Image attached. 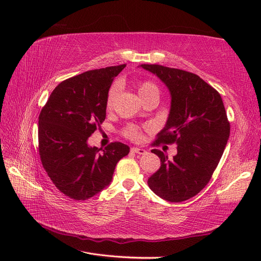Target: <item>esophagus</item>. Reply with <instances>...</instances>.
I'll use <instances>...</instances> for the list:
<instances>
[{"instance_id": "obj_1", "label": "esophagus", "mask_w": 261, "mask_h": 261, "mask_svg": "<svg viewBox=\"0 0 261 261\" xmlns=\"http://www.w3.org/2000/svg\"><path fill=\"white\" fill-rule=\"evenodd\" d=\"M130 151L134 153H138V154H145L147 153V150L143 149V148H139V147H133L130 149Z\"/></svg>"}]
</instances>
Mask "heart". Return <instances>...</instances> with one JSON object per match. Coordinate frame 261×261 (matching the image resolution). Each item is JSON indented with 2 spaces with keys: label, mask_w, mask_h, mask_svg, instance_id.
Listing matches in <instances>:
<instances>
[{
  "label": "heart",
  "mask_w": 261,
  "mask_h": 261,
  "mask_svg": "<svg viewBox=\"0 0 261 261\" xmlns=\"http://www.w3.org/2000/svg\"><path fill=\"white\" fill-rule=\"evenodd\" d=\"M117 86L114 85L111 89H110L109 93H108V98H107V108L110 109L113 106V102L115 100V97L117 94ZM137 91L140 99L143 100L147 97L150 96H155L159 98V88L150 82H143L140 83L137 87ZM126 136L132 138V139H138L140 137V133L139 129L135 126H129V127L126 129Z\"/></svg>",
  "instance_id": "1"
}]
</instances>
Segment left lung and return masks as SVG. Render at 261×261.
<instances>
[{
    "instance_id": "1",
    "label": "left lung",
    "mask_w": 261,
    "mask_h": 261,
    "mask_svg": "<svg viewBox=\"0 0 261 261\" xmlns=\"http://www.w3.org/2000/svg\"><path fill=\"white\" fill-rule=\"evenodd\" d=\"M167 86L171 107L155 143L177 146L169 159L152 149L161 167L148 179L149 187L170 202L185 201L206 187L230 137V123L220 93L199 76L177 68L141 64Z\"/></svg>"
}]
</instances>
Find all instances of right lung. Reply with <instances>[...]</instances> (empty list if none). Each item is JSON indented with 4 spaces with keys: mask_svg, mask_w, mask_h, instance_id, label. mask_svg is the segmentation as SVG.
Instances as JSON below:
<instances>
[{
    "mask_svg": "<svg viewBox=\"0 0 261 261\" xmlns=\"http://www.w3.org/2000/svg\"><path fill=\"white\" fill-rule=\"evenodd\" d=\"M126 65L89 70L59 84L39 115V154L60 192L89 199L112 181L117 162L129 147L112 143L102 152L88 138L106 120L107 98Z\"/></svg>",
    "mask_w": 261,
    "mask_h": 261,
    "instance_id": "obj_1",
    "label": "right lung"
}]
</instances>
